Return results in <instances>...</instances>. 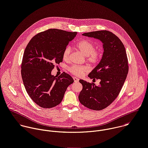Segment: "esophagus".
Segmentation results:
<instances>
[{"mask_svg":"<svg viewBox=\"0 0 148 148\" xmlns=\"http://www.w3.org/2000/svg\"><path fill=\"white\" fill-rule=\"evenodd\" d=\"M73 79H74V81L75 82H77L79 81V79L77 78V77H73Z\"/></svg>","mask_w":148,"mask_h":148,"instance_id":"obj_1","label":"esophagus"}]
</instances>
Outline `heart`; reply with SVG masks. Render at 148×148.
Masks as SVG:
<instances>
[{"label":"heart","instance_id":"obj_1","mask_svg":"<svg viewBox=\"0 0 148 148\" xmlns=\"http://www.w3.org/2000/svg\"><path fill=\"white\" fill-rule=\"evenodd\" d=\"M75 47L86 56V60L91 64L95 65L99 63L101 58V52L99 50H95L94 45L88 40H81L75 45ZM71 52V49L67 46L63 52V58L67 61L69 59ZM88 66H77L73 65L70 69L69 71L73 74L77 76H82L85 73L89 70Z\"/></svg>","mask_w":148,"mask_h":148}]
</instances>
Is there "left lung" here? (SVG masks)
Here are the masks:
<instances>
[{
  "instance_id": "8db88e82",
  "label": "left lung",
  "mask_w": 148,
  "mask_h": 148,
  "mask_svg": "<svg viewBox=\"0 0 148 148\" xmlns=\"http://www.w3.org/2000/svg\"><path fill=\"white\" fill-rule=\"evenodd\" d=\"M82 35L100 40L104 52L99 63L88 75L91 79H100L99 85L80 79L83 88L78 99L88 109L103 110L116 99L127 78L128 64L125 49L121 40L108 31H93Z\"/></svg>"
}]
</instances>
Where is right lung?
Returning a JSON list of instances; mask_svg holds the SVG:
<instances>
[{"label":"right lung","instance_id":"obj_1","mask_svg":"<svg viewBox=\"0 0 148 148\" xmlns=\"http://www.w3.org/2000/svg\"><path fill=\"white\" fill-rule=\"evenodd\" d=\"M77 32L49 29L35 35L26 46L21 63V77L27 93L42 108H52L62 101L73 78L63 72L51 74L55 64L63 61V52Z\"/></svg>","mask_w":148,"mask_h":148}]
</instances>
